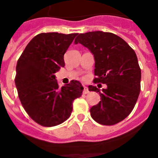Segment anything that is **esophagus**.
<instances>
[{"label": "esophagus", "mask_w": 158, "mask_h": 158, "mask_svg": "<svg viewBox=\"0 0 158 158\" xmlns=\"http://www.w3.org/2000/svg\"><path fill=\"white\" fill-rule=\"evenodd\" d=\"M89 92V88L86 86H84V91H83V93L84 94H88Z\"/></svg>", "instance_id": "esophagus-1"}]
</instances>
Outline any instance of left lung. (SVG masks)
I'll use <instances>...</instances> for the list:
<instances>
[{"mask_svg":"<svg viewBox=\"0 0 158 158\" xmlns=\"http://www.w3.org/2000/svg\"><path fill=\"white\" fill-rule=\"evenodd\" d=\"M74 43L88 48L94 55V83L107 86L101 92L96 86L89 87L101 97L90 109L92 118L103 125L121 122L132 111L141 88V69L135 51L121 37L108 32L80 34Z\"/></svg>","mask_w":158,"mask_h":158,"instance_id":"1","label":"left lung"}]
</instances>
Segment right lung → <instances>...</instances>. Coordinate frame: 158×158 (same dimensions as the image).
<instances>
[{"mask_svg": "<svg viewBox=\"0 0 158 158\" xmlns=\"http://www.w3.org/2000/svg\"><path fill=\"white\" fill-rule=\"evenodd\" d=\"M77 34L41 33L30 40L16 65L15 83L23 108L44 127L69 118L73 102L84 90L77 81L59 88L55 73L64 67V54Z\"/></svg>", "mask_w": 158, "mask_h": 158, "instance_id": "add662e5", "label": "right lung"}]
</instances>
